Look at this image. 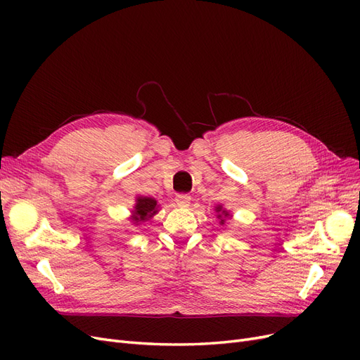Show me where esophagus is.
Returning <instances> with one entry per match:
<instances>
[{"label": "esophagus", "instance_id": "esophagus-1", "mask_svg": "<svg viewBox=\"0 0 360 360\" xmlns=\"http://www.w3.org/2000/svg\"><path fill=\"white\" fill-rule=\"evenodd\" d=\"M191 201H192V198H191V195H188V193H180L176 197V204L179 207H181V209H186V207H189Z\"/></svg>", "mask_w": 360, "mask_h": 360}]
</instances>
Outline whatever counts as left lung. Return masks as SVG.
I'll list each match as a JSON object with an SVG mask.
<instances>
[{
	"instance_id": "8db88e82",
	"label": "left lung",
	"mask_w": 360,
	"mask_h": 360,
	"mask_svg": "<svg viewBox=\"0 0 360 360\" xmlns=\"http://www.w3.org/2000/svg\"><path fill=\"white\" fill-rule=\"evenodd\" d=\"M214 212L217 213L216 217H217V219H219V224H221V225H224L225 221H230L231 217H233L231 213L228 212L226 209H224V205H221V204H217V205L214 207Z\"/></svg>"
}]
</instances>
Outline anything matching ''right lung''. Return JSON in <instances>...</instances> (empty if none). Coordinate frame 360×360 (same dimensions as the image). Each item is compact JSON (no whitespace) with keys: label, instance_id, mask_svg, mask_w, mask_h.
Listing matches in <instances>:
<instances>
[{"label":"right lung","instance_id":"add662e5","mask_svg":"<svg viewBox=\"0 0 360 360\" xmlns=\"http://www.w3.org/2000/svg\"><path fill=\"white\" fill-rule=\"evenodd\" d=\"M159 212V204L155 198L151 197H138L135 198L134 209L130 210V222L134 225H141L143 222L150 221L156 213Z\"/></svg>","mask_w":360,"mask_h":360}]
</instances>
